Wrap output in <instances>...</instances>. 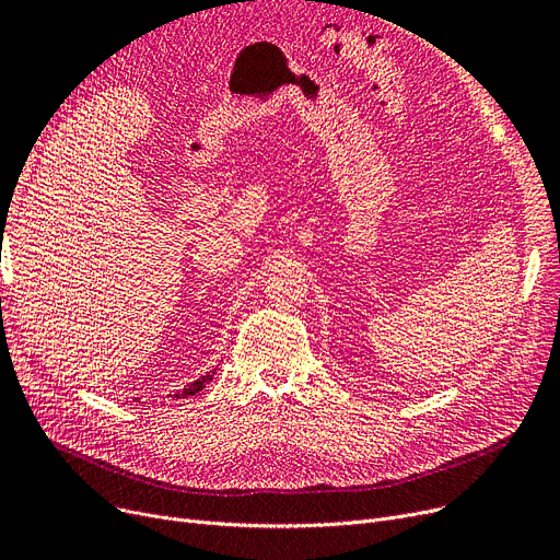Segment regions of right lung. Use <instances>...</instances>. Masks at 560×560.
Segmentation results:
<instances>
[{
	"label": "right lung",
	"mask_w": 560,
	"mask_h": 560,
	"mask_svg": "<svg viewBox=\"0 0 560 560\" xmlns=\"http://www.w3.org/2000/svg\"><path fill=\"white\" fill-rule=\"evenodd\" d=\"M213 374H215V370H211V372H206L203 376H199L197 381H192V384H188L184 390H179V393H174L172 397L174 399H184V397H192V395H197L199 390H203L206 388V384H209V381L213 378Z\"/></svg>",
	"instance_id": "1"
}]
</instances>
